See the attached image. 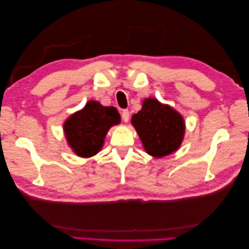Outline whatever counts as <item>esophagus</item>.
I'll return each instance as SVG.
<instances>
[{
	"label": "esophagus",
	"instance_id": "34e87169",
	"mask_svg": "<svg viewBox=\"0 0 249 249\" xmlns=\"http://www.w3.org/2000/svg\"><path fill=\"white\" fill-rule=\"evenodd\" d=\"M122 119H123L124 122H128V120H129V111L128 110L122 111Z\"/></svg>",
	"mask_w": 249,
	"mask_h": 249
}]
</instances>
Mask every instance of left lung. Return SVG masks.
<instances>
[{"mask_svg":"<svg viewBox=\"0 0 249 249\" xmlns=\"http://www.w3.org/2000/svg\"><path fill=\"white\" fill-rule=\"evenodd\" d=\"M130 122L144 151L153 157L172 154L184 140L186 126L183 115L156 98H145L141 110L131 116Z\"/></svg>","mask_w":249,"mask_h":249,"instance_id":"1","label":"left lung"}]
</instances>
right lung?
I'll list each match as a JSON object with an SVG mask.
<instances>
[{
	"label": "right lung",
	"mask_w": 249,
	"mask_h": 249,
	"mask_svg": "<svg viewBox=\"0 0 249 249\" xmlns=\"http://www.w3.org/2000/svg\"><path fill=\"white\" fill-rule=\"evenodd\" d=\"M120 123L121 116L116 108L89 100L81 110L65 120L63 130L71 151L79 157L89 158L103 149L109 129Z\"/></svg>",
	"instance_id": "obj_1"
}]
</instances>
